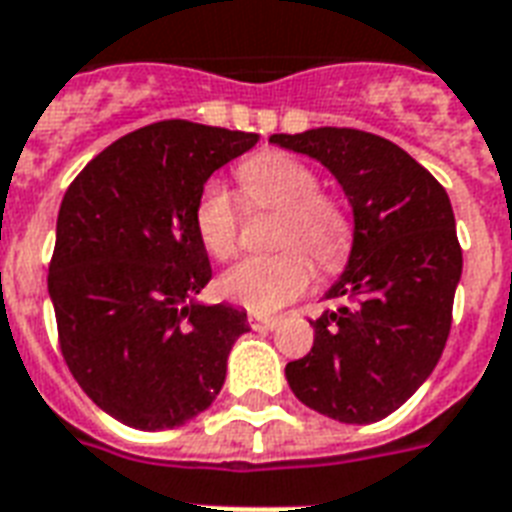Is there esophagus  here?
<instances>
[{
    "label": "esophagus",
    "mask_w": 512,
    "mask_h": 512,
    "mask_svg": "<svg viewBox=\"0 0 512 512\" xmlns=\"http://www.w3.org/2000/svg\"><path fill=\"white\" fill-rule=\"evenodd\" d=\"M248 324L253 326V329H264V332H270V329H275V326L280 324L278 318H272V315H248Z\"/></svg>",
    "instance_id": "1"
}]
</instances>
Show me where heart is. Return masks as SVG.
Returning a JSON list of instances; mask_svg holds the SVG:
<instances>
[{"instance_id": "1", "label": "heart", "mask_w": 512, "mask_h": 512, "mask_svg": "<svg viewBox=\"0 0 512 512\" xmlns=\"http://www.w3.org/2000/svg\"><path fill=\"white\" fill-rule=\"evenodd\" d=\"M237 180L248 205L278 210L272 242L280 251L237 261L218 278V291L253 313H272L310 286L313 267L305 252L324 272L343 267L351 248V224L343 207L318 194L313 169L288 153H259L242 161ZM194 229L210 256H232L237 248V207L224 183L207 180L202 186L194 205Z\"/></svg>"}]
</instances>
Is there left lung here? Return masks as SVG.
Here are the masks:
<instances>
[{"label": "left lung", "mask_w": 512, "mask_h": 512, "mask_svg": "<svg viewBox=\"0 0 512 512\" xmlns=\"http://www.w3.org/2000/svg\"><path fill=\"white\" fill-rule=\"evenodd\" d=\"M272 145L321 161L348 197V264L324 297L313 348L288 361L294 397L343 424H372L416 394L443 356L461 280L451 199L394 142L359 129L272 134Z\"/></svg>", "instance_id": "1"}]
</instances>
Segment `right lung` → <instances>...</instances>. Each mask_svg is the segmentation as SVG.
Listing matches in <instances>:
<instances>
[{"label":"right lung","mask_w":512,"mask_h":512,"mask_svg":"<svg viewBox=\"0 0 512 512\" xmlns=\"http://www.w3.org/2000/svg\"><path fill=\"white\" fill-rule=\"evenodd\" d=\"M253 132L161 121L126 134L72 180L56 221L48 294L69 372L107 416L172 429L213 405L248 315L205 305L213 270L194 205Z\"/></svg>","instance_id":"add662e5"}]
</instances>
